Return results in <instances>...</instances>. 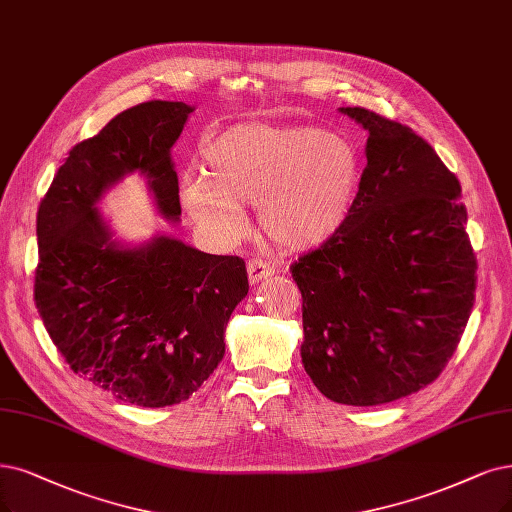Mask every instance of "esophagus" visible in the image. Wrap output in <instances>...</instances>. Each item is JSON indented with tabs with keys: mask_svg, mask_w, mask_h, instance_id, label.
<instances>
[{
	"mask_svg": "<svg viewBox=\"0 0 512 512\" xmlns=\"http://www.w3.org/2000/svg\"><path fill=\"white\" fill-rule=\"evenodd\" d=\"M246 272H249V280L255 285V282L272 276V274H274V266H270V263H266L263 259L255 257V259L249 261V266H246Z\"/></svg>",
	"mask_w": 512,
	"mask_h": 512,
	"instance_id": "34e87169",
	"label": "esophagus"
}]
</instances>
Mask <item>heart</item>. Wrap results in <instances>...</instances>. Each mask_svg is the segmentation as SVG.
Returning <instances> with one entry per match:
<instances>
[{"instance_id": "b5f03b06", "label": "heart", "mask_w": 512, "mask_h": 512, "mask_svg": "<svg viewBox=\"0 0 512 512\" xmlns=\"http://www.w3.org/2000/svg\"><path fill=\"white\" fill-rule=\"evenodd\" d=\"M361 162L354 145L314 126L240 124L202 147V179L183 183L187 213L221 238L242 230L240 204L257 202L263 234L310 251L350 219Z\"/></svg>"}]
</instances>
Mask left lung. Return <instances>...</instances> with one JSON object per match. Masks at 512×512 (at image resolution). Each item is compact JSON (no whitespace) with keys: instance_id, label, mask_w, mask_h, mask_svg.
I'll return each mask as SVG.
<instances>
[{"instance_id":"left-lung-1","label":"left lung","mask_w":512,"mask_h":512,"mask_svg":"<svg viewBox=\"0 0 512 512\" xmlns=\"http://www.w3.org/2000/svg\"><path fill=\"white\" fill-rule=\"evenodd\" d=\"M367 132L350 219L301 255V363L327 399L371 407L432 384L475 304L460 181L420 135L365 107L339 109Z\"/></svg>"}]
</instances>
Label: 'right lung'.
<instances>
[{
  "mask_svg": "<svg viewBox=\"0 0 512 512\" xmlns=\"http://www.w3.org/2000/svg\"><path fill=\"white\" fill-rule=\"evenodd\" d=\"M194 109L149 101L75 145L37 211L35 306L65 363L139 407L187 401L225 354L223 333L249 293L244 259L158 236L111 240L97 202L128 173L149 179L160 213L179 219L170 149Z\"/></svg>",
  "mask_w": 512,
  "mask_h": 512,
  "instance_id": "add662e5",
  "label": "right lung"
}]
</instances>
